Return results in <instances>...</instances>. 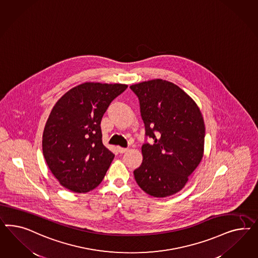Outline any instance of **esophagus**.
<instances>
[{
  "instance_id": "obj_1",
  "label": "esophagus",
  "mask_w": 258,
  "mask_h": 258,
  "mask_svg": "<svg viewBox=\"0 0 258 258\" xmlns=\"http://www.w3.org/2000/svg\"><path fill=\"white\" fill-rule=\"evenodd\" d=\"M117 150L120 153H125L126 152L128 149H125V148H121V147H117Z\"/></svg>"
}]
</instances>
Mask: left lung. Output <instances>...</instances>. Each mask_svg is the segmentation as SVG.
I'll return each instance as SVG.
<instances>
[{"label": "left lung", "mask_w": 258, "mask_h": 258, "mask_svg": "<svg viewBox=\"0 0 258 258\" xmlns=\"http://www.w3.org/2000/svg\"><path fill=\"white\" fill-rule=\"evenodd\" d=\"M140 102L146 136L143 163L133 171L147 194L164 198L179 192L201 163L205 125L195 101L174 83L153 79L130 87Z\"/></svg>", "instance_id": "1"}]
</instances>
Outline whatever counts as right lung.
Segmentation results:
<instances>
[{
	"label": "right lung",
	"instance_id": "add662e5",
	"mask_svg": "<svg viewBox=\"0 0 258 258\" xmlns=\"http://www.w3.org/2000/svg\"><path fill=\"white\" fill-rule=\"evenodd\" d=\"M127 85L86 82L55 103L42 135L47 165L59 183L86 193L104 179L114 154L102 143V117Z\"/></svg>",
	"mask_w": 258,
	"mask_h": 258
}]
</instances>
